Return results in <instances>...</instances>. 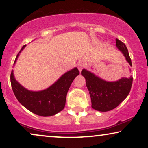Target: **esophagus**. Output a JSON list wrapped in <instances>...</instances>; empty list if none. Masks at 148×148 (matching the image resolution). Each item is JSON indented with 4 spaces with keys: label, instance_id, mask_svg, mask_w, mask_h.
<instances>
[{
    "label": "esophagus",
    "instance_id": "1",
    "mask_svg": "<svg viewBox=\"0 0 148 148\" xmlns=\"http://www.w3.org/2000/svg\"><path fill=\"white\" fill-rule=\"evenodd\" d=\"M85 66H86V63H85V62L80 61L79 62V64H78V69H79V71H82V69L84 68Z\"/></svg>",
    "mask_w": 148,
    "mask_h": 148
}]
</instances>
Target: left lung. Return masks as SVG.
Here are the masks:
<instances>
[{"instance_id":"left-lung-1","label":"left lung","mask_w":148,"mask_h":148,"mask_svg":"<svg viewBox=\"0 0 148 148\" xmlns=\"http://www.w3.org/2000/svg\"><path fill=\"white\" fill-rule=\"evenodd\" d=\"M116 46L132 66L127 46L123 42L116 39ZM86 79V86L90 93L92 107L95 110L106 112L119 106L128 96L133 83V77H123L116 82H106L86 69L82 71Z\"/></svg>"}]
</instances>
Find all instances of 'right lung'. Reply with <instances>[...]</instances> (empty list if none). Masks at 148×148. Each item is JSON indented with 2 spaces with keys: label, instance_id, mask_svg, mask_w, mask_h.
Wrapping results in <instances>:
<instances>
[{
  "label": "right lung",
  "instance_id": "right-lung-1",
  "mask_svg": "<svg viewBox=\"0 0 148 148\" xmlns=\"http://www.w3.org/2000/svg\"><path fill=\"white\" fill-rule=\"evenodd\" d=\"M25 46L24 45L17 54L14 64ZM79 74V71L78 69L75 67L62 75L48 88L38 92H33L23 88L17 82L12 71L11 84L15 97L25 108L39 116H50L63 110L69 89L73 81Z\"/></svg>",
  "mask_w": 148,
  "mask_h": 148
}]
</instances>
